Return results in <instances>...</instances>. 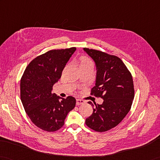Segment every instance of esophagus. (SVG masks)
Instances as JSON below:
<instances>
[{"instance_id": "obj_1", "label": "esophagus", "mask_w": 160, "mask_h": 160, "mask_svg": "<svg viewBox=\"0 0 160 160\" xmlns=\"http://www.w3.org/2000/svg\"><path fill=\"white\" fill-rule=\"evenodd\" d=\"M84 101L82 99H76V105L77 106H79V105H81V104H83V103H84Z\"/></svg>"}]
</instances>
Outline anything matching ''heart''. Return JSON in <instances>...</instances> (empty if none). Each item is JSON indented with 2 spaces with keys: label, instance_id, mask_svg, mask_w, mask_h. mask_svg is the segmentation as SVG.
<instances>
[{
  "label": "heart",
  "instance_id": "1",
  "mask_svg": "<svg viewBox=\"0 0 160 160\" xmlns=\"http://www.w3.org/2000/svg\"><path fill=\"white\" fill-rule=\"evenodd\" d=\"M80 67H86V66H94V63L90 58L87 57H82L80 59Z\"/></svg>",
  "mask_w": 160,
  "mask_h": 160
}]
</instances>
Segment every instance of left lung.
I'll list each match as a JSON object with an SVG mask.
<instances>
[{
  "label": "left lung",
  "instance_id": "obj_1",
  "mask_svg": "<svg viewBox=\"0 0 160 160\" xmlns=\"http://www.w3.org/2000/svg\"><path fill=\"white\" fill-rule=\"evenodd\" d=\"M97 68L95 86L91 95L101 98L102 104L88 103L93 112L85 123L94 131L103 132L116 127L131 109L134 98L132 76L124 62L117 56L84 48Z\"/></svg>",
  "mask_w": 160,
  "mask_h": 160
}]
</instances>
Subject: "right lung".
Listing matches in <instances>:
<instances>
[{
    "label": "right lung",
    "instance_id": "right-lung-1",
    "mask_svg": "<svg viewBox=\"0 0 160 160\" xmlns=\"http://www.w3.org/2000/svg\"><path fill=\"white\" fill-rule=\"evenodd\" d=\"M76 50V47L52 50L38 56L28 65L21 78L20 98L25 112L44 131L61 129L67 115L75 108L73 97L61 98L52 91Z\"/></svg>",
    "mask_w": 160,
    "mask_h": 160
}]
</instances>
